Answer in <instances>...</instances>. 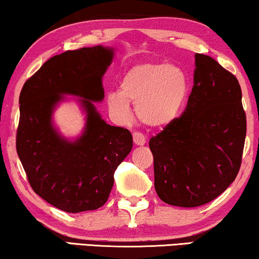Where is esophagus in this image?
<instances>
[{
    "instance_id": "obj_1",
    "label": "esophagus",
    "mask_w": 259,
    "mask_h": 259,
    "mask_svg": "<svg viewBox=\"0 0 259 259\" xmlns=\"http://www.w3.org/2000/svg\"><path fill=\"white\" fill-rule=\"evenodd\" d=\"M145 142H147V138H145V136H144L143 134L134 133V143L135 144L142 147V145L145 144Z\"/></svg>"
}]
</instances>
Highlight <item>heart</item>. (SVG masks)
Segmentation results:
<instances>
[{
	"instance_id": "heart-1",
	"label": "heart",
	"mask_w": 259,
	"mask_h": 259,
	"mask_svg": "<svg viewBox=\"0 0 259 259\" xmlns=\"http://www.w3.org/2000/svg\"><path fill=\"white\" fill-rule=\"evenodd\" d=\"M189 96V79L182 69L165 63H142L130 69L121 92L107 95L109 111L118 121H128L130 103L142 124L164 128L183 110Z\"/></svg>"
}]
</instances>
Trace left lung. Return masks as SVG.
Wrapping results in <instances>:
<instances>
[{
    "instance_id": "8db88e82",
    "label": "left lung",
    "mask_w": 259,
    "mask_h": 259,
    "mask_svg": "<svg viewBox=\"0 0 259 259\" xmlns=\"http://www.w3.org/2000/svg\"><path fill=\"white\" fill-rule=\"evenodd\" d=\"M245 135L237 78L213 58L196 54L185 111L149 142L158 197L182 207L218 197L237 176Z\"/></svg>"
}]
</instances>
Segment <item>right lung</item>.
I'll return each instance as SVG.
<instances>
[{
  "mask_svg": "<svg viewBox=\"0 0 259 259\" xmlns=\"http://www.w3.org/2000/svg\"><path fill=\"white\" fill-rule=\"evenodd\" d=\"M111 47L95 46L50 58L20 94L16 150L32 190L65 212L96 210L108 201L114 174L133 149L130 131L109 125L95 103L104 98L102 78L114 60ZM67 96L80 104L86 123L76 139L53 124Z\"/></svg>",
  "mask_w": 259,
  "mask_h": 259,
  "instance_id": "1",
  "label": "right lung"
}]
</instances>
